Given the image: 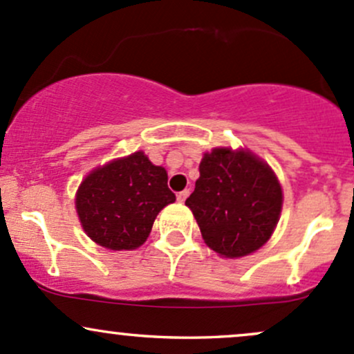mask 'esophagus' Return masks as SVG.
<instances>
[{
    "instance_id": "1",
    "label": "esophagus",
    "mask_w": 354,
    "mask_h": 354,
    "mask_svg": "<svg viewBox=\"0 0 354 354\" xmlns=\"http://www.w3.org/2000/svg\"><path fill=\"white\" fill-rule=\"evenodd\" d=\"M188 195H189V189H183V192H180V193H178V195H176L178 202H180V203H183L185 200L188 198Z\"/></svg>"
}]
</instances>
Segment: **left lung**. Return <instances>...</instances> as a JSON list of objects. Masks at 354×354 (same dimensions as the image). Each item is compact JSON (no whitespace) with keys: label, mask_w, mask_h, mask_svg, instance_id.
<instances>
[{"label":"left lung","mask_w":354,"mask_h":354,"mask_svg":"<svg viewBox=\"0 0 354 354\" xmlns=\"http://www.w3.org/2000/svg\"><path fill=\"white\" fill-rule=\"evenodd\" d=\"M207 245L224 258L258 251L273 234L283 193L271 167L252 152L215 147L203 154L187 198Z\"/></svg>","instance_id":"obj_1"}]
</instances>
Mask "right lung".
I'll list each match as a JSON object with an SVG mask.
<instances>
[{"mask_svg":"<svg viewBox=\"0 0 354 354\" xmlns=\"http://www.w3.org/2000/svg\"><path fill=\"white\" fill-rule=\"evenodd\" d=\"M174 200L165 167L137 151L93 169L77 188L76 210L89 239L130 251L146 243L158 214Z\"/></svg>","mask_w":354,"mask_h":354,"instance_id":"add662e5","label":"right lung"}]
</instances>
